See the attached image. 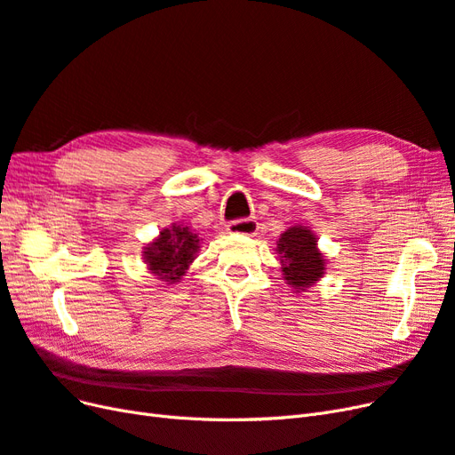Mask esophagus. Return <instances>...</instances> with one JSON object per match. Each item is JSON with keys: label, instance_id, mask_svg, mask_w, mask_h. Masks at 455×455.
Returning <instances> with one entry per match:
<instances>
[{"label": "esophagus", "instance_id": "obj_1", "mask_svg": "<svg viewBox=\"0 0 455 455\" xmlns=\"http://www.w3.org/2000/svg\"><path fill=\"white\" fill-rule=\"evenodd\" d=\"M228 231L239 233V235H256L258 222L252 218H241V220H235V222H229Z\"/></svg>", "mask_w": 455, "mask_h": 455}]
</instances>
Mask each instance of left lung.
Segmentation results:
<instances>
[{
	"label": "left lung",
	"instance_id": "left-lung-1",
	"mask_svg": "<svg viewBox=\"0 0 455 455\" xmlns=\"http://www.w3.org/2000/svg\"><path fill=\"white\" fill-rule=\"evenodd\" d=\"M281 254V271L284 281L304 292L324 275L326 259L316 249V237L306 226L288 228L277 241Z\"/></svg>",
	"mask_w": 455,
	"mask_h": 455
}]
</instances>
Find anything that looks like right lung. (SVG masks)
<instances>
[{"mask_svg":"<svg viewBox=\"0 0 455 455\" xmlns=\"http://www.w3.org/2000/svg\"><path fill=\"white\" fill-rule=\"evenodd\" d=\"M201 239L188 226L172 224L144 249V261L157 279L167 284L180 283L191 261L196 259Z\"/></svg>","mask_w":455,"mask_h":455,"instance_id":"obj_1","label":"right lung"}]
</instances>
